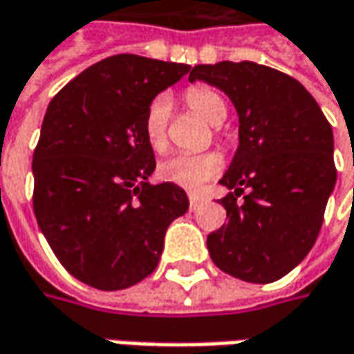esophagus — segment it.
Instances as JSON below:
<instances>
[{
  "label": "esophagus",
  "instance_id": "esophagus-1",
  "mask_svg": "<svg viewBox=\"0 0 354 354\" xmlns=\"http://www.w3.org/2000/svg\"><path fill=\"white\" fill-rule=\"evenodd\" d=\"M188 200H190V207H192V209H196V207H198L200 204H202V202H204V200H202V196H198L196 192L188 194Z\"/></svg>",
  "mask_w": 354,
  "mask_h": 354
}]
</instances>
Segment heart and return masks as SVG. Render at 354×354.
Returning <instances> with one entry per match:
<instances>
[{
	"label": "heart",
	"mask_w": 354,
	"mask_h": 354,
	"mask_svg": "<svg viewBox=\"0 0 354 354\" xmlns=\"http://www.w3.org/2000/svg\"><path fill=\"white\" fill-rule=\"evenodd\" d=\"M184 100L194 115L200 116L209 124H220L227 115V106L223 99L209 86H190L184 93ZM168 118H170V100L166 95H156L148 102L142 129H145L148 147L158 154L168 150ZM222 168L223 160L218 152L174 154L158 166V176L164 182L194 190L206 184L207 180L218 176Z\"/></svg>",
	"instance_id": "1"
}]
</instances>
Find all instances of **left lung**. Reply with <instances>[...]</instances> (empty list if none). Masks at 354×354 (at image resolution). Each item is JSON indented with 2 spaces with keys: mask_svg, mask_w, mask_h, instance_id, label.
<instances>
[{
  "mask_svg": "<svg viewBox=\"0 0 354 354\" xmlns=\"http://www.w3.org/2000/svg\"><path fill=\"white\" fill-rule=\"evenodd\" d=\"M190 81L236 104L239 147L220 180L227 225L207 236L223 273L250 283L281 279L315 245L335 188L333 129L297 79L252 61L196 65Z\"/></svg>",
  "mask_w": 354,
  "mask_h": 354,
  "instance_id": "obj_1",
  "label": "left lung"
}]
</instances>
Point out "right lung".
I'll use <instances>...</instances> for the list:
<instances>
[{"mask_svg": "<svg viewBox=\"0 0 354 354\" xmlns=\"http://www.w3.org/2000/svg\"><path fill=\"white\" fill-rule=\"evenodd\" d=\"M190 65L113 55L55 95L33 152V212L61 266L79 281L116 291L148 277L164 234L186 214L176 184H148L154 150L142 120L150 100Z\"/></svg>", "mask_w": 354, "mask_h": 354, "instance_id": "add662e5", "label": "right lung"}]
</instances>
